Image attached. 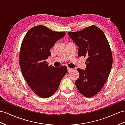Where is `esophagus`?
Listing matches in <instances>:
<instances>
[{"label":"esophagus","instance_id":"34e87169","mask_svg":"<svg viewBox=\"0 0 125 125\" xmlns=\"http://www.w3.org/2000/svg\"><path fill=\"white\" fill-rule=\"evenodd\" d=\"M72 70V69H71V68H69V67H68V72L71 71Z\"/></svg>","mask_w":125,"mask_h":125}]
</instances>
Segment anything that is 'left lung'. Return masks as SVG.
Wrapping results in <instances>:
<instances>
[{
	"label": "left lung",
	"mask_w": 125,
	"mask_h": 125,
	"mask_svg": "<svg viewBox=\"0 0 125 125\" xmlns=\"http://www.w3.org/2000/svg\"><path fill=\"white\" fill-rule=\"evenodd\" d=\"M68 34L79 47L78 56L87 57L85 70L77 69L76 88L84 97H92L104 87L110 73L113 55L109 44L104 32L94 25Z\"/></svg>",
	"instance_id": "8db88e82"
}]
</instances>
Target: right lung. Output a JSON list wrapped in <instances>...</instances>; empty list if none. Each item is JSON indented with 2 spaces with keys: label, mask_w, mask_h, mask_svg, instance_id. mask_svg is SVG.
Returning a JSON list of instances; mask_svg holds the SVG:
<instances>
[{
  "label": "right lung",
  "mask_w": 125,
  "mask_h": 125,
  "mask_svg": "<svg viewBox=\"0 0 125 125\" xmlns=\"http://www.w3.org/2000/svg\"><path fill=\"white\" fill-rule=\"evenodd\" d=\"M64 32L53 31L42 25L36 26L25 35L21 45L20 64L28 85L39 97L47 98L57 91L68 72L66 66H49L46 60L50 50Z\"/></svg>",
  "instance_id": "add662e5"
}]
</instances>
